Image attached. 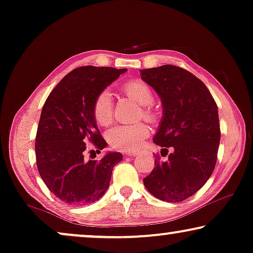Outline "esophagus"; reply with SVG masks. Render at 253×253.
Here are the masks:
<instances>
[{"mask_svg": "<svg viewBox=\"0 0 253 253\" xmlns=\"http://www.w3.org/2000/svg\"><path fill=\"white\" fill-rule=\"evenodd\" d=\"M126 155L129 156V157H136V156L138 155V152H127Z\"/></svg>", "mask_w": 253, "mask_h": 253, "instance_id": "esophagus-1", "label": "esophagus"}]
</instances>
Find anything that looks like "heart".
I'll return each mask as SVG.
<instances>
[{
    "mask_svg": "<svg viewBox=\"0 0 253 253\" xmlns=\"http://www.w3.org/2000/svg\"><path fill=\"white\" fill-rule=\"evenodd\" d=\"M123 90L126 95L136 101L138 104L144 105L143 115L150 120L157 119V112L152 110L150 105L154 101V94L151 88L144 81L134 79L124 84ZM92 115L96 123L101 126H108L113 118L112 96L109 90H102L96 96L92 104ZM150 134L148 125L144 123L131 124V125H119L109 130L108 140L113 148L124 151H130L137 149Z\"/></svg>",
    "mask_w": 253,
    "mask_h": 253,
    "instance_id": "1",
    "label": "heart"
}]
</instances>
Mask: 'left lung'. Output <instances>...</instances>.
I'll use <instances>...</instances> for the list:
<instances>
[{
  "label": "left lung",
  "mask_w": 253,
  "mask_h": 253,
  "mask_svg": "<svg viewBox=\"0 0 253 253\" xmlns=\"http://www.w3.org/2000/svg\"><path fill=\"white\" fill-rule=\"evenodd\" d=\"M144 83L161 97L163 119L154 142L164 148L145 188L161 201L182 202L204 186L216 163L220 143L219 113L208 87L189 71L174 65L141 70Z\"/></svg>",
  "instance_id": "obj_1"
}]
</instances>
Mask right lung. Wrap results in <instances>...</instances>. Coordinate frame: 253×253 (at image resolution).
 <instances>
[{
  "instance_id": "add662e5",
  "label": "right lung",
  "mask_w": 253,
  "mask_h": 253,
  "mask_svg": "<svg viewBox=\"0 0 253 253\" xmlns=\"http://www.w3.org/2000/svg\"><path fill=\"white\" fill-rule=\"evenodd\" d=\"M127 69L81 66L66 74L42 108L35 137L39 173L56 197L71 205L98 201L108 190L120 152H108L101 161L84 162L86 142L99 150L106 142L99 134L92 104L99 92Z\"/></svg>"
}]
</instances>
